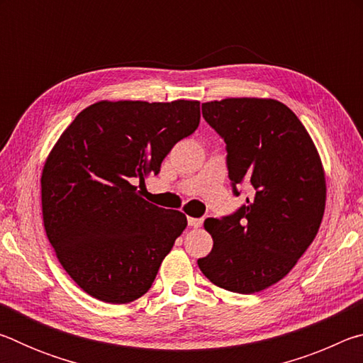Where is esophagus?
Masks as SVG:
<instances>
[{
  "label": "esophagus",
  "instance_id": "obj_1",
  "mask_svg": "<svg viewBox=\"0 0 363 363\" xmlns=\"http://www.w3.org/2000/svg\"><path fill=\"white\" fill-rule=\"evenodd\" d=\"M187 223H189L190 227H192V229H199V227L201 225V223H203V219H200V218H187Z\"/></svg>",
  "mask_w": 363,
  "mask_h": 363
}]
</instances>
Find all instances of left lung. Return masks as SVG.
<instances>
[{"instance_id": "obj_1", "label": "left lung", "mask_w": 363, "mask_h": 363, "mask_svg": "<svg viewBox=\"0 0 363 363\" xmlns=\"http://www.w3.org/2000/svg\"><path fill=\"white\" fill-rule=\"evenodd\" d=\"M201 113L227 145L233 194L242 182L255 190L230 216L205 220L213 250L196 262L219 288L262 291L290 272L322 224L320 155L298 116L275 99L227 97L205 102Z\"/></svg>"}]
</instances>
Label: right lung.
I'll return each instance as SVG.
<instances>
[{
  "instance_id": "obj_1",
  "label": "right lung",
  "mask_w": 363,
  "mask_h": 363,
  "mask_svg": "<svg viewBox=\"0 0 363 363\" xmlns=\"http://www.w3.org/2000/svg\"><path fill=\"white\" fill-rule=\"evenodd\" d=\"M199 123V101H99L60 134L41 173L43 224L83 291L110 304L149 291L187 218L149 203L133 182L157 176Z\"/></svg>"
}]
</instances>
